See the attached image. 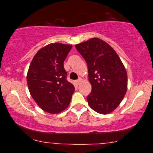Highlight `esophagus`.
Masks as SVG:
<instances>
[{
	"label": "esophagus",
	"mask_w": 153,
	"mask_h": 153,
	"mask_svg": "<svg viewBox=\"0 0 153 153\" xmlns=\"http://www.w3.org/2000/svg\"><path fill=\"white\" fill-rule=\"evenodd\" d=\"M81 81H82V79H81V78H79L78 80H76V84H79V83L81 82Z\"/></svg>",
	"instance_id": "esophagus-1"
}]
</instances>
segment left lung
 <instances>
[{"instance_id":"8db88e82","label":"left lung","mask_w":153,"mask_h":153,"mask_svg":"<svg viewBox=\"0 0 153 153\" xmlns=\"http://www.w3.org/2000/svg\"><path fill=\"white\" fill-rule=\"evenodd\" d=\"M88 65L92 91L87 97L95 111L108 114L118 107L127 90V74L115 50L101 39L94 37L75 45Z\"/></svg>"}]
</instances>
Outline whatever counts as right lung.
Wrapping results in <instances>:
<instances>
[{
  "mask_svg": "<svg viewBox=\"0 0 153 153\" xmlns=\"http://www.w3.org/2000/svg\"><path fill=\"white\" fill-rule=\"evenodd\" d=\"M71 45L51 43L37 52L27 73V83L33 99L43 111L56 114L70 105L74 86L67 81L65 60Z\"/></svg>",
  "mask_w": 153,
  "mask_h": 153,
  "instance_id": "obj_1",
  "label": "right lung"
}]
</instances>
